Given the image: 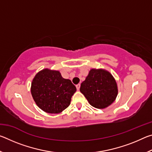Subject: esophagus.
I'll use <instances>...</instances> for the list:
<instances>
[{
    "label": "esophagus",
    "instance_id": "obj_1",
    "mask_svg": "<svg viewBox=\"0 0 152 152\" xmlns=\"http://www.w3.org/2000/svg\"><path fill=\"white\" fill-rule=\"evenodd\" d=\"M76 87L77 90H78V91H79V89H80V84H76Z\"/></svg>",
    "mask_w": 152,
    "mask_h": 152
}]
</instances>
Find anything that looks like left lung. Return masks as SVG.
I'll return each instance as SVG.
<instances>
[{"instance_id": "obj_1", "label": "left lung", "mask_w": 152, "mask_h": 152, "mask_svg": "<svg viewBox=\"0 0 152 152\" xmlns=\"http://www.w3.org/2000/svg\"><path fill=\"white\" fill-rule=\"evenodd\" d=\"M80 91L92 107L104 109L115 101L118 90L115 80L109 72L92 69L81 83Z\"/></svg>"}]
</instances>
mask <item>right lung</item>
Listing matches in <instances>:
<instances>
[{"label": "right lung", "instance_id": "add662e5", "mask_svg": "<svg viewBox=\"0 0 152 152\" xmlns=\"http://www.w3.org/2000/svg\"><path fill=\"white\" fill-rule=\"evenodd\" d=\"M76 88L70 80L62 78L60 72L45 69L36 74L31 83L32 96L43 111L59 113L70 104Z\"/></svg>", "mask_w": 152, "mask_h": 152}]
</instances>
